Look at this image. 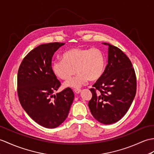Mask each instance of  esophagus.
<instances>
[{"label":"esophagus","instance_id":"obj_1","mask_svg":"<svg viewBox=\"0 0 154 154\" xmlns=\"http://www.w3.org/2000/svg\"><path fill=\"white\" fill-rule=\"evenodd\" d=\"M73 91L75 94H79V93H80L81 90V89H74Z\"/></svg>","mask_w":154,"mask_h":154}]
</instances>
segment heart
<instances>
[{
  "label": "heart",
  "instance_id": "1",
  "mask_svg": "<svg viewBox=\"0 0 154 154\" xmlns=\"http://www.w3.org/2000/svg\"><path fill=\"white\" fill-rule=\"evenodd\" d=\"M104 67V56L96 48H70L63 54V58L54 60L52 65L54 74L63 80L69 79L75 72L78 73L64 84L65 87L74 88L81 87L88 80H97L102 75Z\"/></svg>",
  "mask_w": 154,
  "mask_h": 154
}]
</instances>
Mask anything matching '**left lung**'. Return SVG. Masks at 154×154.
Listing matches in <instances>:
<instances>
[{
    "instance_id": "obj_1",
    "label": "left lung",
    "mask_w": 154,
    "mask_h": 154,
    "mask_svg": "<svg viewBox=\"0 0 154 154\" xmlns=\"http://www.w3.org/2000/svg\"><path fill=\"white\" fill-rule=\"evenodd\" d=\"M103 44L109 46L108 63L90 88L92 96L88 107L96 120L109 125L119 121L129 109L137 92V77L125 54L115 46Z\"/></svg>"
}]
</instances>
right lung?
Instances as JSON below:
<instances>
[{
	"label": "right lung",
	"instance_id": "obj_1",
	"mask_svg": "<svg viewBox=\"0 0 154 154\" xmlns=\"http://www.w3.org/2000/svg\"><path fill=\"white\" fill-rule=\"evenodd\" d=\"M62 42L38 46L25 56L17 72V91L21 106L40 125L52 128L67 118L74 99L69 87L53 95L60 87L52 68V58Z\"/></svg>",
	"mask_w": 154,
	"mask_h": 154
}]
</instances>
